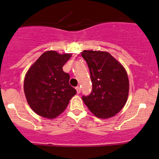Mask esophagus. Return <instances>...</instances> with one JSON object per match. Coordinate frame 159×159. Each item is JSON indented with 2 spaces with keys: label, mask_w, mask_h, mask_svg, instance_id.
Segmentation results:
<instances>
[{
  "label": "esophagus",
  "mask_w": 159,
  "mask_h": 159,
  "mask_svg": "<svg viewBox=\"0 0 159 159\" xmlns=\"http://www.w3.org/2000/svg\"><path fill=\"white\" fill-rule=\"evenodd\" d=\"M76 91H77V93H81V88L79 86L76 87Z\"/></svg>",
  "instance_id": "34e87169"
}]
</instances>
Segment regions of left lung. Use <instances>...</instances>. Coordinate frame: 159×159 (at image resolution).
<instances>
[{
	"label": "left lung",
	"instance_id": "1",
	"mask_svg": "<svg viewBox=\"0 0 159 159\" xmlns=\"http://www.w3.org/2000/svg\"><path fill=\"white\" fill-rule=\"evenodd\" d=\"M81 56L87 61L92 82V91L82 97L83 101L98 117H112L127 101L129 83L126 71L107 52L84 50Z\"/></svg>",
	"mask_w": 159,
	"mask_h": 159
}]
</instances>
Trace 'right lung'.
<instances>
[{
    "mask_svg": "<svg viewBox=\"0 0 159 159\" xmlns=\"http://www.w3.org/2000/svg\"><path fill=\"white\" fill-rule=\"evenodd\" d=\"M71 56L56 51L45 52L26 72L24 93L36 114L48 119L56 118L76 93V90L69 84V75L62 69Z\"/></svg>",
    "mask_w": 159,
    "mask_h": 159,
    "instance_id": "obj_1",
    "label": "right lung"
}]
</instances>
